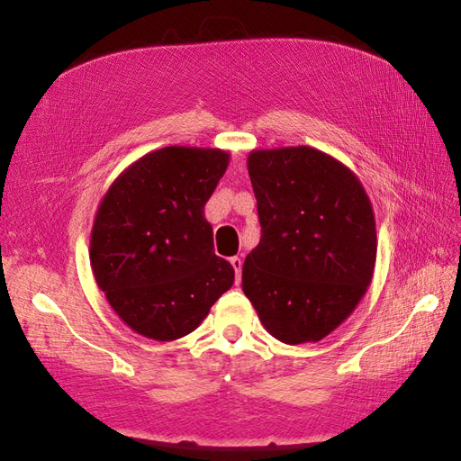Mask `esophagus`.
<instances>
[{
	"instance_id": "1",
	"label": "esophagus",
	"mask_w": 461,
	"mask_h": 461,
	"mask_svg": "<svg viewBox=\"0 0 461 461\" xmlns=\"http://www.w3.org/2000/svg\"><path fill=\"white\" fill-rule=\"evenodd\" d=\"M230 263H231V267H233V270H235V285H240V282H241V267H243V261H241L240 257H231Z\"/></svg>"
}]
</instances>
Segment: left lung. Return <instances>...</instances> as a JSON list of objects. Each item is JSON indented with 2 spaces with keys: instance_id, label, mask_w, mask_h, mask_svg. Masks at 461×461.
<instances>
[{
  "instance_id": "8db88e82",
  "label": "left lung",
  "mask_w": 461,
  "mask_h": 461,
  "mask_svg": "<svg viewBox=\"0 0 461 461\" xmlns=\"http://www.w3.org/2000/svg\"><path fill=\"white\" fill-rule=\"evenodd\" d=\"M261 241L245 257L243 292L267 331L286 345L317 343L357 310L377 251L360 179L310 146L247 158Z\"/></svg>"
}]
</instances>
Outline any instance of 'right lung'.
<instances>
[{
	"label": "right lung",
	"instance_id": "add662e5",
	"mask_svg": "<svg viewBox=\"0 0 461 461\" xmlns=\"http://www.w3.org/2000/svg\"><path fill=\"white\" fill-rule=\"evenodd\" d=\"M230 165L220 148L167 146L116 176L95 212L89 261L97 286L132 331L181 339L233 285L214 253L204 206Z\"/></svg>",
	"mask_w": 461,
	"mask_h": 461
}]
</instances>
